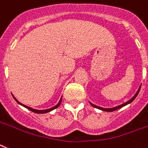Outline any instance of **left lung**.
Returning <instances> with one entry per match:
<instances>
[{
  "label": "left lung",
  "instance_id": "8db88e82",
  "mask_svg": "<svg viewBox=\"0 0 148 148\" xmlns=\"http://www.w3.org/2000/svg\"><path fill=\"white\" fill-rule=\"evenodd\" d=\"M140 88H139V89L138 90L137 93L134 95V96L133 97L132 99H130L129 101H127V102H125V103L122 104V105H121V106H117V107L113 108H104L99 107V106H95V105H93V104H92V103H90V104L92 105V106H93V107L96 108H99V109H100V110H102V111H106V112H113V111H115V110H117V109H119V108H121L124 107V106H127V104H129V103H131V102H132V101H134V99H135V98L137 97V95H138V93H139V92H140Z\"/></svg>",
  "mask_w": 148,
  "mask_h": 148
}]
</instances>
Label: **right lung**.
<instances>
[{
    "mask_svg": "<svg viewBox=\"0 0 148 148\" xmlns=\"http://www.w3.org/2000/svg\"><path fill=\"white\" fill-rule=\"evenodd\" d=\"M13 97H14V99H15V101H16V102H17V103H18V104H20L21 106H23V107H25L26 108H27V109H28V110H30L31 112H35V113H37V114H43V113H47V112H51V111H53V109H56V108L59 107V106H60V103H61V101H62V98H61V99H60V101H59V103H58L57 105H56V106H54V107H53V108H49V109L36 110V109H34V108H30V107H28V106H24L23 104L21 103L20 101H17V100H16V98H15V97H14V95H13Z\"/></svg>",
    "mask_w": 148,
    "mask_h": 148,
    "instance_id": "add662e5",
    "label": "right lung"
}]
</instances>
